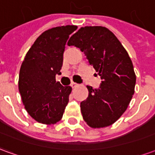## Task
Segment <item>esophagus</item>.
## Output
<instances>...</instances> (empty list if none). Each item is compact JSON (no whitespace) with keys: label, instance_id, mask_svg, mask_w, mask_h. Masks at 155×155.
<instances>
[{"label":"esophagus","instance_id":"34e87169","mask_svg":"<svg viewBox=\"0 0 155 155\" xmlns=\"http://www.w3.org/2000/svg\"><path fill=\"white\" fill-rule=\"evenodd\" d=\"M78 85V84H76V83H74V82H71V86L72 88H74V87H76Z\"/></svg>","mask_w":155,"mask_h":155}]
</instances>
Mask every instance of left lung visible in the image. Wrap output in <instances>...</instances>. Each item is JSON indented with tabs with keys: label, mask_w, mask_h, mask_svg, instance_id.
I'll list each match as a JSON object with an SVG mask.
<instances>
[{
	"label": "left lung",
	"mask_w": 155,
	"mask_h": 155,
	"mask_svg": "<svg viewBox=\"0 0 155 155\" xmlns=\"http://www.w3.org/2000/svg\"><path fill=\"white\" fill-rule=\"evenodd\" d=\"M68 45L80 48L102 80L99 89L87 85L89 96L81 103L83 119L92 128L114 124L126 110L134 93L136 76L129 54L103 26L81 27Z\"/></svg>",
	"instance_id": "8db88e82"
}]
</instances>
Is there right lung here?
<instances>
[{"label":"right lung","mask_w":155,"mask_h":155,"mask_svg":"<svg viewBox=\"0 0 155 155\" xmlns=\"http://www.w3.org/2000/svg\"><path fill=\"white\" fill-rule=\"evenodd\" d=\"M76 25H63L43 32L30 48L19 74V91L28 114L37 122L55 124L69 102L71 86L55 81L61 74L66 41Z\"/></svg>","instance_id":"right-lung-1"}]
</instances>
